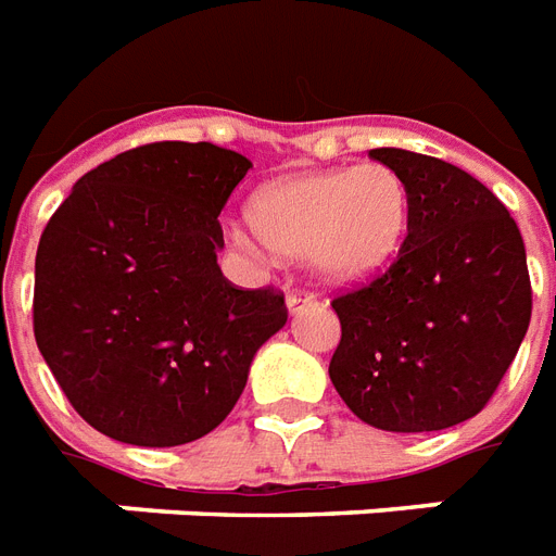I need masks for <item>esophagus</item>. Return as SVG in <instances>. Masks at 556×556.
Masks as SVG:
<instances>
[{"instance_id": "1", "label": "esophagus", "mask_w": 556, "mask_h": 556, "mask_svg": "<svg viewBox=\"0 0 556 556\" xmlns=\"http://www.w3.org/2000/svg\"><path fill=\"white\" fill-rule=\"evenodd\" d=\"M316 304V295L307 293V290H293V293L287 295V307H290V313H299L304 311V307H313Z\"/></svg>"}]
</instances>
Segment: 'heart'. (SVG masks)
<instances>
[{
  "instance_id": "obj_1",
  "label": "heart",
  "mask_w": 556,
  "mask_h": 556,
  "mask_svg": "<svg viewBox=\"0 0 556 556\" xmlns=\"http://www.w3.org/2000/svg\"><path fill=\"white\" fill-rule=\"evenodd\" d=\"M254 231L290 257L311 254L333 281H357L399 254L410 190L387 164L337 166L266 184L249 204Z\"/></svg>"
}]
</instances>
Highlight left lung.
Wrapping results in <instances>:
<instances>
[{
  "instance_id": "8db88e82",
  "label": "left lung",
  "mask_w": 556,
  "mask_h": 556,
  "mask_svg": "<svg viewBox=\"0 0 556 556\" xmlns=\"http://www.w3.org/2000/svg\"><path fill=\"white\" fill-rule=\"evenodd\" d=\"M410 190L399 257L337 295L340 345L328 375L372 428L442 431L478 416L531 325L519 225L478 178L431 154L372 149Z\"/></svg>"
}]
</instances>
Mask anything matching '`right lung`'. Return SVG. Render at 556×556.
Wrapping results in <instances>:
<instances>
[{
  "mask_svg": "<svg viewBox=\"0 0 556 556\" xmlns=\"http://www.w3.org/2000/svg\"><path fill=\"white\" fill-rule=\"evenodd\" d=\"M252 161L214 143H146L75 181L35 261V340L75 413L111 440L184 445L233 410L281 290L233 287L223 214Z\"/></svg>",
  "mask_w": 556,
  "mask_h": 556,
  "instance_id": "obj_1",
  "label": "right lung"
}]
</instances>
